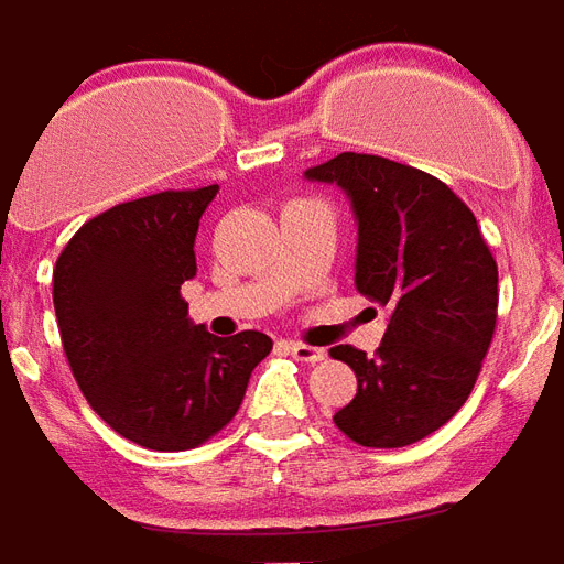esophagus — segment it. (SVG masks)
<instances>
[{"instance_id": "esophagus-1", "label": "esophagus", "mask_w": 564, "mask_h": 564, "mask_svg": "<svg viewBox=\"0 0 564 564\" xmlns=\"http://www.w3.org/2000/svg\"><path fill=\"white\" fill-rule=\"evenodd\" d=\"M292 351V357L301 362H322L325 360V348H316V345H304V343H290L286 345Z\"/></svg>"}]
</instances>
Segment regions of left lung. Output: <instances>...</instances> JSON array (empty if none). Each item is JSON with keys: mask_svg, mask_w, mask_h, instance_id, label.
<instances>
[{"mask_svg": "<svg viewBox=\"0 0 564 564\" xmlns=\"http://www.w3.org/2000/svg\"><path fill=\"white\" fill-rule=\"evenodd\" d=\"M307 178L351 195L354 283L389 310L375 357L330 348L357 375L334 424L362 447H406L454 419L477 383L498 325V263L468 204L415 166L343 152Z\"/></svg>", "mask_w": 564, "mask_h": 564, "instance_id": "8db88e82", "label": "left lung"}]
</instances>
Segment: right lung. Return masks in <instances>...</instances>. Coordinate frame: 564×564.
Instances as JSON below:
<instances>
[{
	"label": "right lung",
	"instance_id": "add662e5",
	"mask_svg": "<svg viewBox=\"0 0 564 564\" xmlns=\"http://www.w3.org/2000/svg\"><path fill=\"white\" fill-rule=\"evenodd\" d=\"M216 193L117 204L75 230L52 272L75 383L105 424L149 451H189L228 427L272 351L260 330L221 339L187 318L181 283L195 274V230Z\"/></svg>",
	"mask_w": 564,
	"mask_h": 564
}]
</instances>
